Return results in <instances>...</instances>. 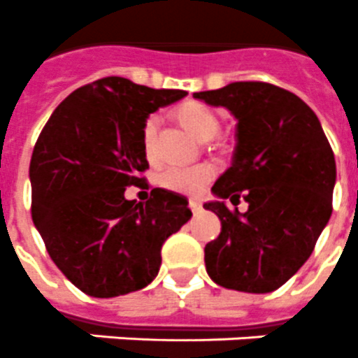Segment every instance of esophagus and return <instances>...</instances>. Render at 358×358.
Here are the masks:
<instances>
[{
  "label": "esophagus",
  "instance_id": "34e87169",
  "mask_svg": "<svg viewBox=\"0 0 358 358\" xmlns=\"http://www.w3.org/2000/svg\"><path fill=\"white\" fill-rule=\"evenodd\" d=\"M189 207H191V211H193L194 215L202 211V203L196 202V200H189Z\"/></svg>",
  "mask_w": 358,
  "mask_h": 358
}]
</instances>
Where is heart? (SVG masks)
Listing matches in <instances>:
<instances>
[{
	"mask_svg": "<svg viewBox=\"0 0 358 358\" xmlns=\"http://www.w3.org/2000/svg\"><path fill=\"white\" fill-rule=\"evenodd\" d=\"M174 116L185 131H189L202 142L213 140L216 134L220 133L218 116L209 107L198 103V101L182 103L178 109L174 110ZM158 127H160V118L156 114H149L142 127V147L147 160L156 158ZM213 176H215V167L211 164H198L193 167H165L158 174V184L167 191H173V193L196 196L211 182Z\"/></svg>",
	"mask_w": 358,
	"mask_h": 358,
	"instance_id": "b5f03b06",
	"label": "heart"
}]
</instances>
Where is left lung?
Listing matches in <instances>:
<instances>
[{"instance_id":"obj_1","label":"left lung","mask_w":358,"mask_h":358,"mask_svg":"<svg viewBox=\"0 0 358 358\" xmlns=\"http://www.w3.org/2000/svg\"><path fill=\"white\" fill-rule=\"evenodd\" d=\"M193 96L238 120L233 165L213 185L222 200L203 206L222 222L203 249L207 273L227 289H278L304 266L331 216V145L309 105L273 83L235 82ZM225 197L245 199L248 211L227 210Z\"/></svg>"}]
</instances>
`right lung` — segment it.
<instances>
[{"label": "right lung", "mask_w": 358, "mask_h": 358, "mask_svg": "<svg viewBox=\"0 0 358 358\" xmlns=\"http://www.w3.org/2000/svg\"><path fill=\"white\" fill-rule=\"evenodd\" d=\"M185 94L107 76L71 92L41 129L29 169L32 220L52 262L85 295L145 287L164 242L193 216L184 196L165 189L145 203L123 196L145 184V118Z\"/></svg>", "instance_id": "add662e5"}]
</instances>
